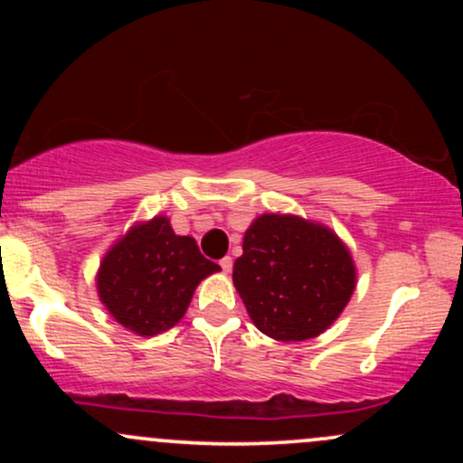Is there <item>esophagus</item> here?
<instances>
[{"label": "esophagus", "mask_w": 463, "mask_h": 463, "mask_svg": "<svg viewBox=\"0 0 463 463\" xmlns=\"http://www.w3.org/2000/svg\"><path fill=\"white\" fill-rule=\"evenodd\" d=\"M220 265H222V272L228 274V272H231V269H232V259H231V257H224V259H222V261H220Z\"/></svg>", "instance_id": "obj_1"}]
</instances>
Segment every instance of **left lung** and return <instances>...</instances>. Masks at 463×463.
<instances>
[{"mask_svg": "<svg viewBox=\"0 0 463 463\" xmlns=\"http://www.w3.org/2000/svg\"><path fill=\"white\" fill-rule=\"evenodd\" d=\"M254 326L280 342L326 331L354 291V265L335 232L294 215H261L232 268Z\"/></svg>", "mask_w": 463, "mask_h": 463, "instance_id": "obj_1", "label": "left lung"}]
</instances>
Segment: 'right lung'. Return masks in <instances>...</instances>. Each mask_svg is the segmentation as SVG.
<instances>
[{"label":"right lung","mask_w":463,"mask_h":463,"mask_svg":"<svg viewBox=\"0 0 463 463\" xmlns=\"http://www.w3.org/2000/svg\"><path fill=\"white\" fill-rule=\"evenodd\" d=\"M217 269L220 265L202 257L194 237H178L165 217H154L109 250L98 291L117 322L147 337L172 328L200 280Z\"/></svg>","instance_id":"obj_1"}]
</instances>
